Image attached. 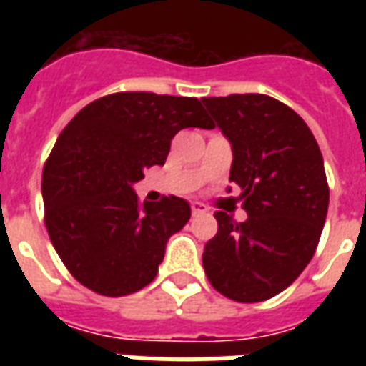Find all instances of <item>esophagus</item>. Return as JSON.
Wrapping results in <instances>:
<instances>
[{
    "instance_id": "34e87169",
    "label": "esophagus",
    "mask_w": 366,
    "mask_h": 366,
    "mask_svg": "<svg viewBox=\"0 0 366 366\" xmlns=\"http://www.w3.org/2000/svg\"><path fill=\"white\" fill-rule=\"evenodd\" d=\"M192 212L194 214H205L207 207L201 203V201H192Z\"/></svg>"
}]
</instances>
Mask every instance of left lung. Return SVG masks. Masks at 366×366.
Returning <instances> with one entry per match:
<instances>
[{"instance_id": "8db88e82", "label": "left lung", "mask_w": 366, "mask_h": 366, "mask_svg": "<svg viewBox=\"0 0 366 366\" xmlns=\"http://www.w3.org/2000/svg\"><path fill=\"white\" fill-rule=\"evenodd\" d=\"M232 144L229 180L241 188L244 222L217 211L203 267L218 292L235 302L279 295L310 264L329 209L323 155L295 110L266 94L203 99ZM232 188H228V192Z\"/></svg>"}]
</instances>
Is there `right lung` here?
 Returning a JSON list of instances; mask_svg holds the SVG:
<instances>
[{
    "label": "right lung",
    "mask_w": 366,
    "mask_h": 366,
    "mask_svg": "<svg viewBox=\"0 0 366 366\" xmlns=\"http://www.w3.org/2000/svg\"><path fill=\"white\" fill-rule=\"evenodd\" d=\"M186 127L212 129L197 99L116 93L87 104L56 138L43 169L49 237L87 289L137 292L157 275L167 241L188 224L189 203H138L144 169L165 165L171 140Z\"/></svg>",
    "instance_id": "add662e5"
}]
</instances>
